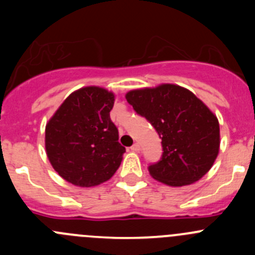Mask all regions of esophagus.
Listing matches in <instances>:
<instances>
[{"mask_svg":"<svg viewBox=\"0 0 255 255\" xmlns=\"http://www.w3.org/2000/svg\"><path fill=\"white\" fill-rule=\"evenodd\" d=\"M130 150H132V151H139L140 150V145L138 143L133 144V145L130 146Z\"/></svg>","mask_w":255,"mask_h":255,"instance_id":"1","label":"esophagus"}]
</instances>
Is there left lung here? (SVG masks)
<instances>
[{"instance_id": "1", "label": "left lung", "mask_w": 255, "mask_h": 255, "mask_svg": "<svg viewBox=\"0 0 255 255\" xmlns=\"http://www.w3.org/2000/svg\"><path fill=\"white\" fill-rule=\"evenodd\" d=\"M126 99L161 138V159L148 168L154 179L185 186L208 173L220 151V123L201 100L174 84L132 90Z\"/></svg>"}]
</instances>
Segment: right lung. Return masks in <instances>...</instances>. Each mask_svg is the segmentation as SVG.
Wrapping results in <instances>:
<instances>
[{
  "mask_svg": "<svg viewBox=\"0 0 255 255\" xmlns=\"http://www.w3.org/2000/svg\"><path fill=\"white\" fill-rule=\"evenodd\" d=\"M115 94L86 86L69 95L45 126V150L54 170L80 187L97 186L115 175L125 146L110 118Z\"/></svg>",
  "mask_w": 255,
  "mask_h": 255,
  "instance_id": "right-lung-1",
  "label": "right lung"
}]
</instances>
